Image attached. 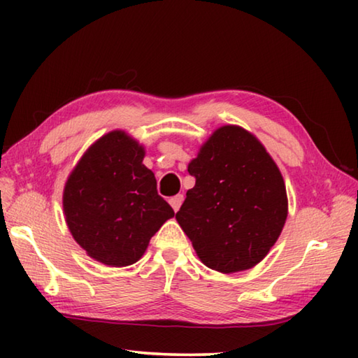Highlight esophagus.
<instances>
[{"label":"esophagus","mask_w":358,"mask_h":358,"mask_svg":"<svg viewBox=\"0 0 358 358\" xmlns=\"http://www.w3.org/2000/svg\"><path fill=\"white\" fill-rule=\"evenodd\" d=\"M183 201H185V197H183V194H178V196H175V197H172L171 201H169V203L172 205V208H173V211H178L180 210V207H181V203H183Z\"/></svg>","instance_id":"34e87169"}]
</instances>
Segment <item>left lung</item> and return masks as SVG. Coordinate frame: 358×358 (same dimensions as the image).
I'll use <instances>...</instances> for the list:
<instances>
[{
    "label": "left lung",
    "instance_id": "left-lung-1",
    "mask_svg": "<svg viewBox=\"0 0 358 358\" xmlns=\"http://www.w3.org/2000/svg\"><path fill=\"white\" fill-rule=\"evenodd\" d=\"M196 178L175 217L199 259L221 273L250 270L280 238L287 194L273 157L241 126L217 128L187 164Z\"/></svg>",
    "mask_w": 358,
    "mask_h": 358
}]
</instances>
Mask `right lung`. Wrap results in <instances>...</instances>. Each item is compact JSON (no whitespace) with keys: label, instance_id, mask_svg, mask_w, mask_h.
<instances>
[{"label":"right lung","instance_id":"1","mask_svg":"<svg viewBox=\"0 0 358 358\" xmlns=\"http://www.w3.org/2000/svg\"><path fill=\"white\" fill-rule=\"evenodd\" d=\"M145 148L115 129L85 151L69 173L63 210L69 232L90 257L107 266L136 264L153 235L175 216L143 164Z\"/></svg>","mask_w":358,"mask_h":358}]
</instances>
